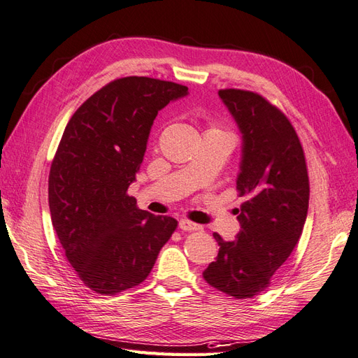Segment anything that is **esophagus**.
I'll return each instance as SVG.
<instances>
[{
  "mask_svg": "<svg viewBox=\"0 0 358 358\" xmlns=\"http://www.w3.org/2000/svg\"><path fill=\"white\" fill-rule=\"evenodd\" d=\"M179 228L182 231H200V229H202V226L194 223V222H189L187 219H180L179 220Z\"/></svg>",
  "mask_w": 358,
  "mask_h": 358,
  "instance_id": "34e87169",
  "label": "esophagus"
}]
</instances>
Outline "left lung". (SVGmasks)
I'll use <instances>...</instances> for the list:
<instances>
[{
  "instance_id": "1",
  "label": "left lung",
  "mask_w": 358,
  "mask_h": 358,
  "mask_svg": "<svg viewBox=\"0 0 358 358\" xmlns=\"http://www.w3.org/2000/svg\"><path fill=\"white\" fill-rule=\"evenodd\" d=\"M219 97L241 134L237 189L248 200L237 209L240 231L224 241L203 278L237 299L254 298L298 245L308 213L310 184L299 138L284 113L261 95L222 90Z\"/></svg>"
}]
</instances>
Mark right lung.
Segmentation results:
<instances>
[{
    "instance_id": "right-lung-1",
    "label": "right lung",
    "mask_w": 358,
    "mask_h": 358,
    "mask_svg": "<svg viewBox=\"0 0 358 358\" xmlns=\"http://www.w3.org/2000/svg\"><path fill=\"white\" fill-rule=\"evenodd\" d=\"M187 86L124 77L103 86L68 121L48 178L51 222L69 264L91 290L141 284L178 222L136 208V180L158 112Z\"/></svg>"
}]
</instances>
